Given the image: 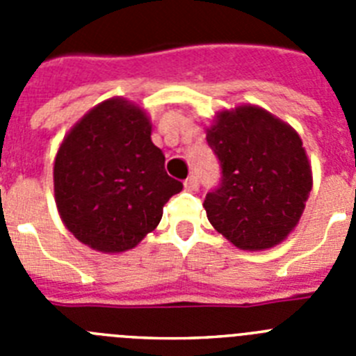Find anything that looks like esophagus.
Returning <instances> with one entry per match:
<instances>
[{"label": "esophagus", "instance_id": "esophagus-1", "mask_svg": "<svg viewBox=\"0 0 356 356\" xmlns=\"http://www.w3.org/2000/svg\"><path fill=\"white\" fill-rule=\"evenodd\" d=\"M184 185H185V188H187V191H197V187H200V180H197V176L191 175L187 180H185Z\"/></svg>", "mask_w": 356, "mask_h": 356}]
</instances>
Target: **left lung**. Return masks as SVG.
<instances>
[{
  "label": "left lung",
  "mask_w": 356,
  "mask_h": 356,
  "mask_svg": "<svg viewBox=\"0 0 356 356\" xmlns=\"http://www.w3.org/2000/svg\"><path fill=\"white\" fill-rule=\"evenodd\" d=\"M207 143L221 165V181L203 203L210 225L241 250L284 241L312 191L300 135L266 110L244 105L217 115Z\"/></svg>",
  "instance_id": "8db88e82"
}]
</instances>
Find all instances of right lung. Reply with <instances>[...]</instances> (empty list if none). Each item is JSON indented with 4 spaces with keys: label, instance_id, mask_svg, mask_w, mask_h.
<instances>
[{
    "label": "right lung",
    "instance_id": "obj_1",
    "mask_svg": "<svg viewBox=\"0 0 356 356\" xmlns=\"http://www.w3.org/2000/svg\"><path fill=\"white\" fill-rule=\"evenodd\" d=\"M144 110L106 99L83 115L56 153L53 181L62 221L103 253L135 248L162 219L184 184L165 172Z\"/></svg>",
    "mask_w": 356,
    "mask_h": 356
}]
</instances>
